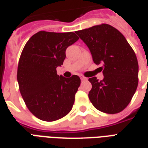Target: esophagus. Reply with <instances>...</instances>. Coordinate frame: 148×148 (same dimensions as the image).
Masks as SVG:
<instances>
[{
    "instance_id": "1",
    "label": "esophagus",
    "mask_w": 148,
    "mask_h": 148,
    "mask_svg": "<svg viewBox=\"0 0 148 148\" xmlns=\"http://www.w3.org/2000/svg\"><path fill=\"white\" fill-rule=\"evenodd\" d=\"M80 79H81V81H87V79L84 77V75H80Z\"/></svg>"
}]
</instances>
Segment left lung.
Listing matches in <instances>:
<instances>
[{
  "label": "left lung",
  "mask_w": 148,
  "mask_h": 148,
  "mask_svg": "<svg viewBox=\"0 0 148 148\" xmlns=\"http://www.w3.org/2000/svg\"><path fill=\"white\" fill-rule=\"evenodd\" d=\"M89 48L93 61L100 67L104 78H89L92 85L88 97L93 106L106 114L122 111L131 101L138 86L136 56L118 30L101 24L75 31Z\"/></svg>",
  "instance_id": "obj_1"
}]
</instances>
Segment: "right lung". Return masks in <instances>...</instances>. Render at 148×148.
<instances>
[{"instance_id":"obj_1","label":"right lung","mask_w":148,"mask_h":148,"mask_svg":"<svg viewBox=\"0 0 148 148\" xmlns=\"http://www.w3.org/2000/svg\"><path fill=\"white\" fill-rule=\"evenodd\" d=\"M79 39L73 32L39 31L26 43L17 70L19 90L27 108L38 119L53 121L69 113L80 79L65 78L56 69L65 59V50Z\"/></svg>"}]
</instances>
